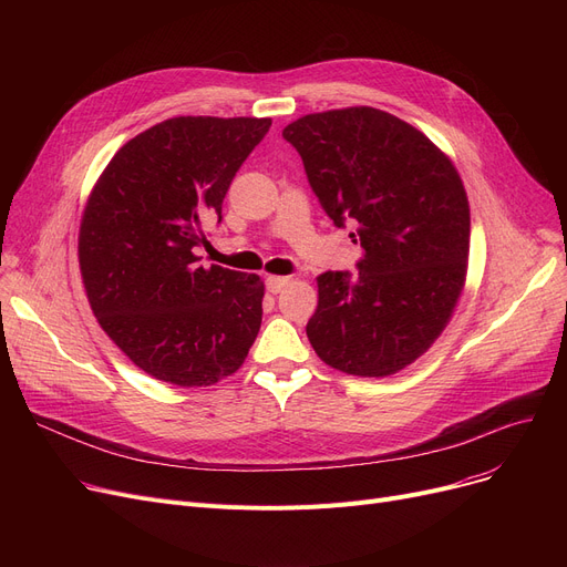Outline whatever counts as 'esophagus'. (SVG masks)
<instances>
[{"label":"esophagus","instance_id":"obj_1","mask_svg":"<svg viewBox=\"0 0 567 567\" xmlns=\"http://www.w3.org/2000/svg\"><path fill=\"white\" fill-rule=\"evenodd\" d=\"M289 282V278H280V276H268L266 278V289L271 293H280L285 289V285Z\"/></svg>","mask_w":567,"mask_h":567}]
</instances>
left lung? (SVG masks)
Masks as SVG:
<instances>
[{
  "mask_svg": "<svg viewBox=\"0 0 567 567\" xmlns=\"http://www.w3.org/2000/svg\"><path fill=\"white\" fill-rule=\"evenodd\" d=\"M282 137L326 216L349 223L363 248L359 274L317 278L308 340L347 374H395L441 336L462 293L471 234L462 178L430 137L374 107L306 114Z\"/></svg>",
  "mask_w": 567,
  "mask_h": 567,
  "instance_id": "left-lung-1",
  "label": "left lung"
}]
</instances>
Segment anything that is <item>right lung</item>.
Instances as JSON below:
<instances>
[{
    "mask_svg": "<svg viewBox=\"0 0 567 567\" xmlns=\"http://www.w3.org/2000/svg\"><path fill=\"white\" fill-rule=\"evenodd\" d=\"M268 128L255 116L167 118L118 148L89 195L78 241L89 306L161 381L212 385L241 368L259 333L261 278L204 268L195 252Z\"/></svg>",
    "mask_w": 567,
    "mask_h": 567,
    "instance_id": "1",
    "label": "right lung"
}]
</instances>
